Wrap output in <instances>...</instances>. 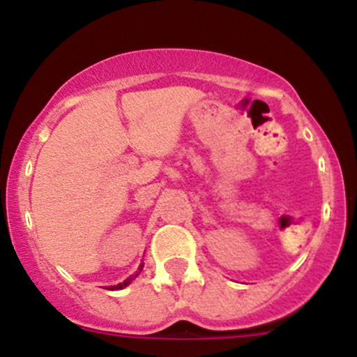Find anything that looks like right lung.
Instances as JSON below:
<instances>
[{
  "mask_svg": "<svg viewBox=\"0 0 357 357\" xmlns=\"http://www.w3.org/2000/svg\"><path fill=\"white\" fill-rule=\"evenodd\" d=\"M142 268H144V264H142V265H140V268H138V272H137V273H133V275H130V277H128V279H126V280H125V282L118 284V286H111V287H109V289H111V291H119V289H123V287H126V286H128V284H131V280H135V279H137V277H138V273H140V272H142Z\"/></svg>",
  "mask_w": 357,
  "mask_h": 357,
  "instance_id": "1",
  "label": "right lung"
}]
</instances>
